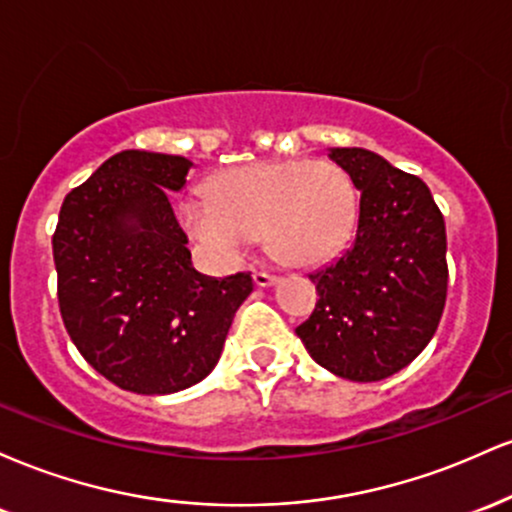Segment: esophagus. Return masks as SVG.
<instances>
[{
    "label": "esophagus",
    "instance_id": "obj_1",
    "mask_svg": "<svg viewBox=\"0 0 512 512\" xmlns=\"http://www.w3.org/2000/svg\"><path fill=\"white\" fill-rule=\"evenodd\" d=\"M252 281H255L260 289H267V286H274L279 279H276V276L269 274V272H255V274H252Z\"/></svg>",
    "mask_w": 512,
    "mask_h": 512
}]
</instances>
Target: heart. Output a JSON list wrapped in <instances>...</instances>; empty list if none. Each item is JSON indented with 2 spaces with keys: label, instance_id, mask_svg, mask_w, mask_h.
Masks as SVG:
<instances>
[{
  "label": "heart",
  "instance_id": "heart-1",
  "mask_svg": "<svg viewBox=\"0 0 512 512\" xmlns=\"http://www.w3.org/2000/svg\"><path fill=\"white\" fill-rule=\"evenodd\" d=\"M187 236L214 262L236 264L264 233L279 260L310 267L344 248L356 219L349 175L330 161H260L211 178L182 202Z\"/></svg>",
  "mask_w": 512,
  "mask_h": 512
}]
</instances>
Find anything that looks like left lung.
Segmentation results:
<instances>
[{"instance_id":"left-lung-1","label":"left lung","mask_w":512,"mask_h":512,"mask_svg":"<svg viewBox=\"0 0 512 512\" xmlns=\"http://www.w3.org/2000/svg\"><path fill=\"white\" fill-rule=\"evenodd\" d=\"M361 192L358 228L339 260L310 274L313 315L296 327L339 378L375 383L409 366L438 330L448 296L445 221L426 182L368 149H330Z\"/></svg>"}]
</instances>
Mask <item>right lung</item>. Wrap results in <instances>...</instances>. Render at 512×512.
<instances>
[{"label":"right lung","mask_w":512,"mask_h":512,"mask_svg":"<svg viewBox=\"0 0 512 512\" xmlns=\"http://www.w3.org/2000/svg\"><path fill=\"white\" fill-rule=\"evenodd\" d=\"M192 161L120 151L64 197L52 236L57 301L79 354L110 383L170 395L219 363L250 272L226 279L192 267L168 192Z\"/></svg>","instance_id":"right-lung-1"}]
</instances>
